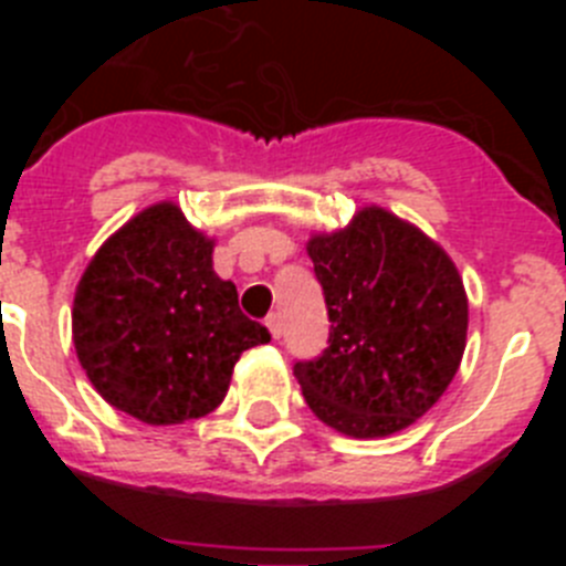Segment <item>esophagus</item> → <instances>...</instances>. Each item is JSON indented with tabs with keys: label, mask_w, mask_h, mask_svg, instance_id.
Segmentation results:
<instances>
[{
	"label": "esophagus",
	"mask_w": 566,
	"mask_h": 566,
	"mask_svg": "<svg viewBox=\"0 0 566 566\" xmlns=\"http://www.w3.org/2000/svg\"><path fill=\"white\" fill-rule=\"evenodd\" d=\"M266 328L272 332V337L277 339L283 334V323H280V314H269L266 317Z\"/></svg>",
	"instance_id": "34e87169"
}]
</instances>
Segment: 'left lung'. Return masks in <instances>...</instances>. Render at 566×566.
<instances>
[{
	"label": "left lung",
	"instance_id": "left-lung-1",
	"mask_svg": "<svg viewBox=\"0 0 566 566\" xmlns=\"http://www.w3.org/2000/svg\"><path fill=\"white\" fill-rule=\"evenodd\" d=\"M306 249L332 323L326 352L294 363L308 408L345 437L402 431L462 363L468 294L453 260L379 207Z\"/></svg>",
	"mask_w": 566,
	"mask_h": 566
}]
</instances>
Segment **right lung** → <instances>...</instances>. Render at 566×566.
<instances>
[{
	"mask_svg": "<svg viewBox=\"0 0 566 566\" xmlns=\"http://www.w3.org/2000/svg\"><path fill=\"white\" fill-rule=\"evenodd\" d=\"M212 247L175 203H155L84 269L73 345L118 411L147 424L207 417L227 397L240 354L272 339L240 312L232 280L214 274Z\"/></svg>",
	"mask_w": 566,
	"mask_h": 566,
	"instance_id": "obj_1",
	"label": "right lung"
}]
</instances>
